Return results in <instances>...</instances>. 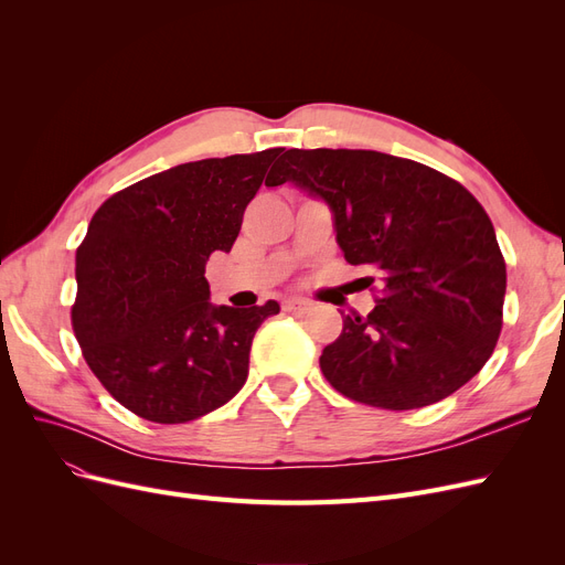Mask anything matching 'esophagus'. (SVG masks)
Instances as JSON below:
<instances>
[{
    "instance_id": "1",
    "label": "esophagus",
    "mask_w": 565,
    "mask_h": 565,
    "mask_svg": "<svg viewBox=\"0 0 565 565\" xmlns=\"http://www.w3.org/2000/svg\"><path fill=\"white\" fill-rule=\"evenodd\" d=\"M282 309H285L287 313H306V311H311V301L292 297V299H287V301L282 303Z\"/></svg>"
}]
</instances>
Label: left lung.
<instances>
[{
  "label": "left lung",
  "mask_w": 565,
  "mask_h": 565,
  "mask_svg": "<svg viewBox=\"0 0 565 565\" xmlns=\"http://www.w3.org/2000/svg\"><path fill=\"white\" fill-rule=\"evenodd\" d=\"M328 204L337 245L380 282L367 316H344L320 370L347 398L415 409L478 374L502 332L507 266L492 221L465 185L377 150H285L268 185Z\"/></svg>",
  "instance_id": "left-lung-1"
}]
</instances>
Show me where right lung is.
I'll list each match as a JSON object with an SVG mask.
<instances>
[{
  "label": "right lung",
  "instance_id": "1",
  "mask_svg": "<svg viewBox=\"0 0 565 565\" xmlns=\"http://www.w3.org/2000/svg\"><path fill=\"white\" fill-rule=\"evenodd\" d=\"M282 148L185 162L100 204L77 247L73 330L110 396L148 422L183 424L247 382L259 324L278 301L214 306L204 266L231 252Z\"/></svg>",
  "mask_w": 565,
  "mask_h": 565
}]
</instances>
